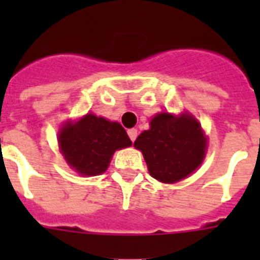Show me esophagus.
<instances>
[{
  "label": "esophagus",
  "mask_w": 260,
  "mask_h": 260,
  "mask_svg": "<svg viewBox=\"0 0 260 260\" xmlns=\"http://www.w3.org/2000/svg\"><path fill=\"white\" fill-rule=\"evenodd\" d=\"M128 136H129V139L132 140V142H135V140H136V138H138V129H135V128H131V129H128Z\"/></svg>",
  "instance_id": "obj_1"
}]
</instances>
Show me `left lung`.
<instances>
[{
  "label": "left lung",
  "instance_id": "1",
  "mask_svg": "<svg viewBox=\"0 0 260 260\" xmlns=\"http://www.w3.org/2000/svg\"><path fill=\"white\" fill-rule=\"evenodd\" d=\"M151 128L139 135L134 146L143 152L151 177L173 183L193 173L204 160L206 139L189 114H156Z\"/></svg>",
  "mask_w": 260,
  "mask_h": 260
}]
</instances>
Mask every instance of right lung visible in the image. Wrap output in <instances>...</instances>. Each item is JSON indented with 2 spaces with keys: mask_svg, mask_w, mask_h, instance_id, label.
I'll return each instance as SVG.
<instances>
[{
  "mask_svg": "<svg viewBox=\"0 0 260 260\" xmlns=\"http://www.w3.org/2000/svg\"><path fill=\"white\" fill-rule=\"evenodd\" d=\"M132 144L118 122L86 114L77 124H67L59 135L64 159L82 175H98L108 169L116 150Z\"/></svg>",
  "mask_w": 260,
  "mask_h": 260,
  "instance_id": "1",
  "label": "right lung"
}]
</instances>
